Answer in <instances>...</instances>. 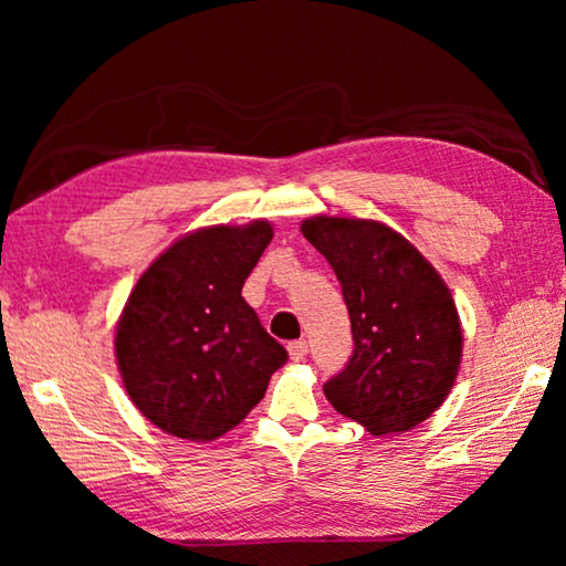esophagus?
Masks as SVG:
<instances>
[{
    "label": "esophagus",
    "instance_id": "esophagus-1",
    "mask_svg": "<svg viewBox=\"0 0 566 566\" xmlns=\"http://www.w3.org/2000/svg\"><path fill=\"white\" fill-rule=\"evenodd\" d=\"M286 352H290V357L294 361H300L306 357V352H310V344H306L304 339H296V342H290V347H286Z\"/></svg>",
    "mask_w": 566,
    "mask_h": 566
}]
</instances>
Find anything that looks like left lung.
I'll return each instance as SVG.
<instances>
[{
    "mask_svg": "<svg viewBox=\"0 0 566 566\" xmlns=\"http://www.w3.org/2000/svg\"><path fill=\"white\" fill-rule=\"evenodd\" d=\"M302 234L337 274L352 322V357L324 385L329 405L375 437L417 427L447 399L462 359L452 292L381 222L319 214Z\"/></svg>",
    "mask_w": 566,
    "mask_h": 566,
    "instance_id": "obj_1",
    "label": "left lung"
}]
</instances>
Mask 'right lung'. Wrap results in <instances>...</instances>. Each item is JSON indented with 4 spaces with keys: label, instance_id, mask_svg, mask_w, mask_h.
<instances>
[{
    "label": "right lung",
    "instance_id": "1",
    "mask_svg": "<svg viewBox=\"0 0 566 566\" xmlns=\"http://www.w3.org/2000/svg\"><path fill=\"white\" fill-rule=\"evenodd\" d=\"M272 242L264 219L181 237L139 276L114 352L124 389L161 432L212 442L260 405L290 354L242 286Z\"/></svg>",
    "mask_w": 566,
    "mask_h": 566
}]
</instances>
